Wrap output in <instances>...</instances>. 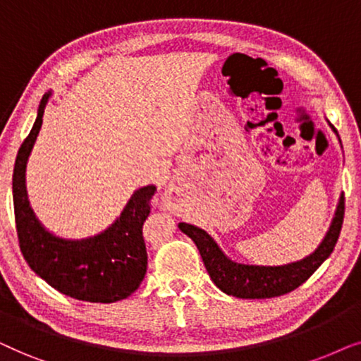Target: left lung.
Wrapping results in <instances>:
<instances>
[{"label": "left lung", "instance_id": "obj_1", "mask_svg": "<svg viewBox=\"0 0 361 361\" xmlns=\"http://www.w3.org/2000/svg\"><path fill=\"white\" fill-rule=\"evenodd\" d=\"M330 127L337 133L334 125L330 123ZM343 214L345 196L342 193L337 211L320 246L310 256L297 262L284 264V266H252V264L231 261L204 229L186 223H180L178 228L193 239L211 281L224 294L239 297V299H271V297L284 295L297 289L322 266V262L330 256L338 241Z\"/></svg>", "mask_w": 361, "mask_h": 361}]
</instances>
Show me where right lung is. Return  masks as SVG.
<instances>
[{
    "instance_id": "1",
    "label": "right lung",
    "mask_w": 361,
    "mask_h": 361,
    "mask_svg": "<svg viewBox=\"0 0 361 361\" xmlns=\"http://www.w3.org/2000/svg\"><path fill=\"white\" fill-rule=\"evenodd\" d=\"M51 92L44 94L36 122L19 148L13 171V203L19 247L37 276L77 300L112 302L127 299L147 274V247L142 228L150 214L157 186L137 190L112 226L87 239H64L49 233L30 206L26 193V163L41 130Z\"/></svg>"
}]
</instances>
